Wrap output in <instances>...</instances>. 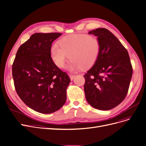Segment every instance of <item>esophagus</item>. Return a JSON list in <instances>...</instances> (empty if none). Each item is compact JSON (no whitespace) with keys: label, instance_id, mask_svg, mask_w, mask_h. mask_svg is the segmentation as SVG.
<instances>
[{"label":"esophagus","instance_id":"34e87169","mask_svg":"<svg viewBox=\"0 0 146 146\" xmlns=\"http://www.w3.org/2000/svg\"><path fill=\"white\" fill-rule=\"evenodd\" d=\"M69 76H70V78L71 80H72L74 79V77H75V76H74V75H73V74H69Z\"/></svg>","mask_w":146,"mask_h":146}]
</instances>
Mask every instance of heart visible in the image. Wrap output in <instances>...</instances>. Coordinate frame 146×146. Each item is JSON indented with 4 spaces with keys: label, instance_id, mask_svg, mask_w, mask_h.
Segmentation results:
<instances>
[{
    "label": "heart",
    "instance_id": "obj_1",
    "mask_svg": "<svg viewBox=\"0 0 146 146\" xmlns=\"http://www.w3.org/2000/svg\"><path fill=\"white\" fill-rule=\"evenodd\" d=\"M59 46L54 45L50 54L55 64L64 67L66 62L72 61L68 66L70 71L88 69L92 67L100 53L101 44L98 38L88 34H73L62 37L58 41Z\"/></svg>",
    "mask_w": 146,
    "mask_h": 146
}]
</instances>
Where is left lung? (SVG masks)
<instances>
[{"instance_id": "8db88e82", "label": "left lung", "mask_w": 146, "mask_h": 146, "mask_svg": "<svg viewBox=\"0 0 146 146\" xmlns=\"http://www.w3.org/2000/svg\"><path fill=\"white\" fill-rule=\"evenodd\" d=\"M89 34L98 37L101 50L96 62L84 76L85 97L94 108L109 110L125 98L132 66L127 50L109 30L96 29Z\"/></svg>"}]
</instances>
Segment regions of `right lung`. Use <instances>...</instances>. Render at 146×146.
Listing matches in <instances>:
<instances>
[{"instance_id": "add662e5", "label": "right lung", "mask_w": 146, "mask_h": 146, "mask_svg": "<svg viewBox=\"0 0 146 146\" xmlns=\"http://www.w3.org/2000/svg\"><path fill=\"white\" fill-rule=\"evenodd\" d=\"M61 35H32L18 48L12 64L17 94L28 107L39 113H54L66 103L70 79L55 64L50 54L52 43Z\"/></svg>"}]
</instances>
